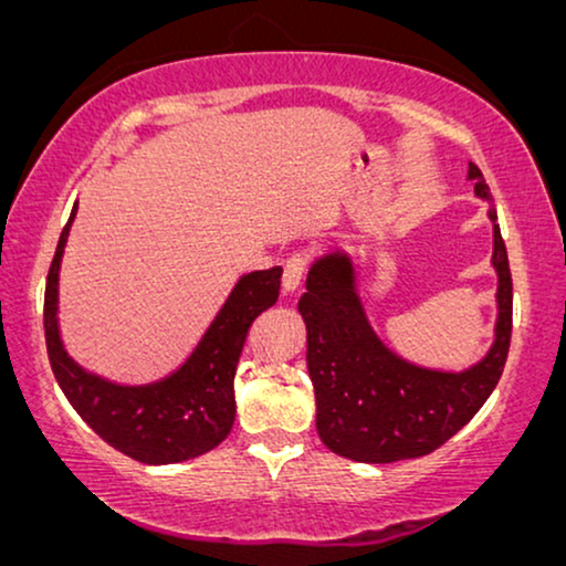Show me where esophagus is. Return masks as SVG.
Segmentation results:
<instances>
[{"label": "esophagus", "instance_id": "1", "mask_svg": "<svg viewBox=\"0 0 566 566\" xmlns=\"http://www.w3.org/2000/svg\"><path fill=\"white\" fill-rule=\"evenodd\" d=\"M308 262H312V258H308L306 252H296L291 254L289 260H285V268H283V293H293L301 285V281H304L306 275V268Z\"/></svg>", "mask_w": 566, "mask_h": 566}]
</instances>
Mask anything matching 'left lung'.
I'll return each mask as SVG.
<instances>
[{
  "instance_id": "left-lung-1",
  "label": "left lung",
  "mask_w": 566,
  "mask_h": 566,
  "mask_svg": "<svg viewBox=\"0 0 566 566\" xmlns=\"http://www.w3.org/2000/svg\"><path fill=\"white\" fill-rule=\"evenodd\" d=\"M469 180L479 198L492 200L482 169L471 161ZM490 219L497 273L494 343L482 360L459 374L415 366L381 343L358 296L350 254H324L308 270L298 312L306 322L316 432L332 453L360 463L420 459L453 438L490 399L513 332V277L492 208Z\"/></svg>"
}]
</instances>
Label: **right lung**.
I'll list each match as a JSON object with an SVG mask.
<instances>
[{"mask_svg":"<svg viewBox=\"0 0 566 566\" xmlns=\"http://www.w3.org/2000/svg\"><path fill=\"white\" fill-rule=\"evenodd\" d=\"M74 216L76 206L59 237L43 304L49 360L69 405L105 443L149 467L213 451L234 424V374L247 332L277 301L283 270H254L239 277L196 350L172 374L142 386L113 384L84 370L61 343L59 270Z\"/></svg>","mask_w":566,"mask_h":566,"instance_id":"1","label":"right lung"}]
</instances>
